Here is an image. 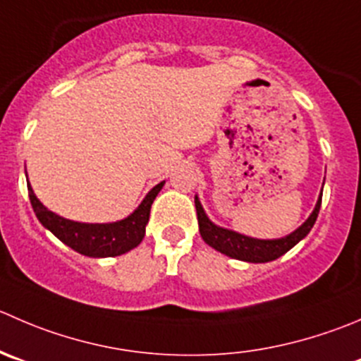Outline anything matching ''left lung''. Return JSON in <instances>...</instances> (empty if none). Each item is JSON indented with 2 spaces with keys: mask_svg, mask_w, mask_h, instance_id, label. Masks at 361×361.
Returning <instances> with one entry per match:
<instances>
[{
  "mask_svg": "<svg viewBox=\"0 0 361 361\" xmlns=\"http://www.w3.org/2000/svg\"><path fill=\"white\" fill-rule=\"evenodd\" d=\"M321 197H323V190H321L316 206H314L309 219H307L298 229L289 233L288 236L274 238V240H259V238L245 236V234L236 233V231H231V229H226V227L216 226L215 222H212V220L208 219L201 201H199V197L195 195V209H197L199 233H201L202 240H204L209 247L219 250L220 254H226L227 257H233V259H238V261H245V262L275 261V259L284 255L288 250H291L298 241H302L303 238L310 233V229H312L314 224H316L317 215H319Z\"/></svg>",
  "mask_w": 361,
  "mask_h": 361,
  "instance_id": "obj_1",
  "label": "left lung"
}]
</instances>
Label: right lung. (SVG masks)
Returning <instances> with one entry per match:
<instances>
[{
    "label": "right lung",
    "mask_w": 361,
    "mask_h": 361,
    "mask_svg": "<svg viewBox=\"0 0 361 361\" xmlns=\"http://www.w3.org/2000/svg\"><path fill=\"white\" fill-rule=\"evenodd\" d=\"M164 183L166 181L155 185L130 215L107 224L75 222V220L59 216L58 213L51 212L42 204L40 199L35 195L30 181H27V194H30L37 219L59 241L87 257H114V255L132 250L141 243L146 233V224L149 220V209L159 192L162 190Z\"/></svg>",
    "instance_id": "1"
}]
</instances>
